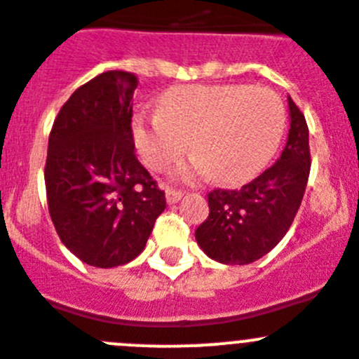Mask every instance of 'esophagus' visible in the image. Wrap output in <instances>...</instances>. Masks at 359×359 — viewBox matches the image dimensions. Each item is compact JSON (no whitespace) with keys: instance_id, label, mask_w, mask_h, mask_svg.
<instances>
[{"instance_id":"obj_1","label":"esophagus","mask_w":359,"mask_h":359,"mask_svg":"<svg viewBox=\"0 0 359 359\" xmlns=\"http://www.w3.org/2000/svg\"><path fill=\"white\" fill-rule=\"evenodd\" d=\"M184 194L180 193V191H175V189H166V201H168V205H173L177 203V201L182 198Z\"/></svg>"}]
</instances>
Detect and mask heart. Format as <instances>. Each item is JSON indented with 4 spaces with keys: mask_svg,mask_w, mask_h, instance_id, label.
I'll list each match as a JSON object with an SVG mask.
<instances>
[{
    "mask_svg": "<svg viewBox=\"0 0 359 359\" xmlns=\"http://www.w3.org/2000/svg\"><path fill=\"white\" fill-rule=\"evenodd\" d=\"M286 128L279 95L245 83L179 86L166 91L159 110H142L133 119V142L145 165L165 170L189 147L196 156L177 166L182 182L212 173L236 184L264 168Z\"/></svg>",
    "mask_w": 359,
    "mask_h": 359,
    "instance_id": "heart-1",
    "label": "heart"
}]
</instances>
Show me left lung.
Instances as JSON below:
<instances>
[{"instance_id": "8db88e82", "label": "left lung", "mask_w": 359, "mask_h": 359, "mask_svg": "<svg viewBox=\"0 0 359 359\" xmlns=\"http://www.w3.org/2000/svg\"><path fill=\"white\" fill-rule=\"evenodd\" d=\"M290 103L291 128L280 158L240 189L208 193V217L196 229V242L212 259L249 264L270 252L291 228L311 173L305 116Z\"/></svg>"}]
</instances>
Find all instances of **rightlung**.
Returning <instances> with one entry per match:
<instances>
[{"label":"right lung","instance_id":"obj_1","mask_svg":"<svg viewBox=\"0 0 359 359\" xmlns=\"http://www.w3.org/2000/svg\"><path fill=\"white\" fill-rule=\"evenodd\" d=\"M133 73L105 72L61 107L48 137L45 187L61 242L83 263L112 268L145 249L166 208L135 156Z\"/></svg>","mask_w":359,"mask_h":359}]
</instances>
